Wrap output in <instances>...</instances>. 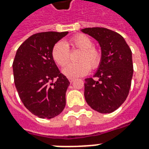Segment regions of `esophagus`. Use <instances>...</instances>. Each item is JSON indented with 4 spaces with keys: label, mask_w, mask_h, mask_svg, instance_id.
<instances>
[{
    "label": "esophagus",
    "mask_w": 149,
    "mask_h": 149,
    "mask_svg": "<svg viewBox=\"0 0 149 149\" xmlns=\"http://www.w3.org/2000/svg\"><path fill=\"white\" fill-rule=\"evenodd\" d=\"M69 82H70V83H72V82H73V81H74V79H72V78H69Z\"/></svg>",
    "instance_id": "obj_1"
}]
</instances>
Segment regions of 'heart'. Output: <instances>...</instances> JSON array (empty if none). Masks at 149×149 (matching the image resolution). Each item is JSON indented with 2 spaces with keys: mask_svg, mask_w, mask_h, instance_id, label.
<instances>
[{
  "mask_svg": "<svg viewBox=\"0 0 149 149\" xmlns=\"http://www.w3.org/2000/svg\"><path fill=\"white\" fill-rule=\"evenodd\" d=\"M69 43L73 48L81 50L78 60V63H70L65 67L62 72L69 78H77L83 77L88 73L91 67L96 69L100 65L102 54L99 49L93 47V41L87 35H77L70 38ZM69 48L68 45L62 41H59L53 47V60L59 66L63 67L69 60Z\"/></svg>",
  "mask_w": 149,
  "mask_h": 149,
  "instance_id": "heart-1",
  "label": "heart"
}]
</instances>
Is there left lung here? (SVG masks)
Masks as SVG:
<instances>
[{
    "instance_id": "left-lung-1",
    "label": "left lung",
    "mask_w": 149,
    "mask_h": 149,
    "mask_svg": "<svg viewBox=\"0 0 149 149\" xmlns=\"http://www.w3.org/2000/svg\"><path fill=\"white\" fill-rule=\"evenodd\" d=\"M96 39L101 47L102 60L93 78L84 83L87 103L102 114L111 113L126 100L131 87L133 66L132 51L122 35L104 27L81 30Z\"/></svg>"
}]
</instances>
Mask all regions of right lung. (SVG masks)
I'll return each mask as SVG.
<instances>
[{
	"mask_svg": "<svg viewBox=\"0 0 149 149\" xmlns=\"http://www.w3.org/2000/svg\"><path fill=\"white\" fill-rule=\"evenodd\" d=\"M65 32L37 33L19 47L13 64L14 82L25 107L41 118H53L65 107L69 80L53 60V47Z\"/></svg>",
	"mask_w": 149,
	"mask_h": 149,
	"instance_id": "1",
	"label": "right lung"
}]
</instances>
